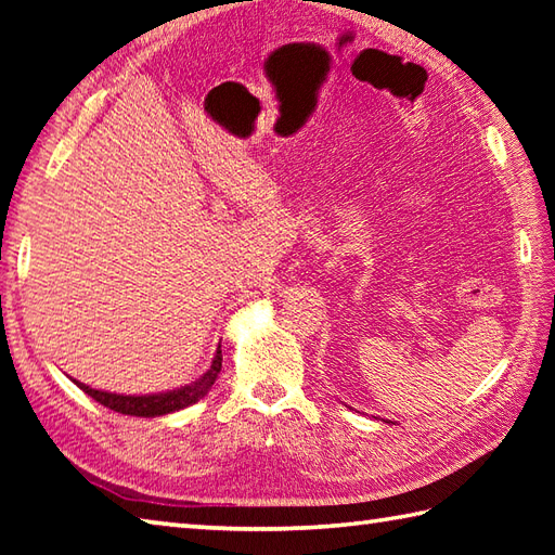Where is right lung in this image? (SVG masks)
<instances>
[{
  "label": "right lung",
  "mask_w": 555,
  "mask_h": 555,
  "mask_svg": "<svg viewBox=\"0 0 555 555\" xmlns=\"http://www.w3.org/2000/svg\"><path fill=\"white\" fill-rule=\"evenodd\" d=\"M221 372V346L215 352V360H211L209 370L199 376V379L185 384L181 388H173V391L164 393H147V396H124V393H109V391H98V388H90L74 379V384L86 391L90 398H95L98 403L109 408L114 412H121V415H135V417H159L169 415V412L183 410L188 405L197 403L199 398L207 396L211 384L217 382Z\"/></svg>",
  "instance_id": "1"
}]
</instances>
